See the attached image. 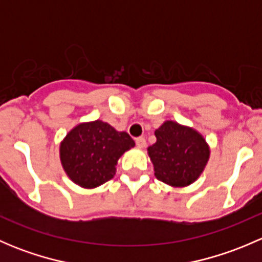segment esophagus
Here are the masks:
<instances>
[{"label": "esophagus", "instance_id": "obj_1", "mask_svg": "<svg viewBox=\"0 0 262 262\" xmlns=\"http://www.w3.org/2000/svg\"><path fill=\"white\" fill-rule=\"evenodd\" d=\"M136 144L138 148H144L147 146L146 138H143V137H139V138L136 139Z\"/></svg>", "mask_w": 262, "mask_h": 262}]
</instances>
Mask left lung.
<instances>
[{
	"instance_id": "8db88e82",
	"label": "left lung",
	"mask_w": 262,
	"mask_h": 262,
	"mask_svg": "<svg viewBox=\"0 0 262 262\" xmlns=\"http://www.w3.org/2000/svg\"><path fill=\"white\" fill-rule=\"evenodd\" d=\"M155 144L148 155L155 166V175L171 186H186L204 170L209 147L196 130L175 121H166L155 132Z\"/></svg>"
}]
</instances>
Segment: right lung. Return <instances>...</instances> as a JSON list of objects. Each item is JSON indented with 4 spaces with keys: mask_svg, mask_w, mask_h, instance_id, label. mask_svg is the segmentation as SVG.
<instances>
[{
    "mask_svg": "<svg viewBox=\"0 0 262 262\" xmlns=\"http://www.w3.org/2000/svg\"><path fill=\"white\" fill-rule=\"evenodd\" d=\"M134 147L125 132L101 120L80 124L60 144V161L70 179L87 189L112 180L119 157Z\"/></svg>",
    "mask_w": 262,
    "mask_h": 262,
    "instance_id": "obj_1",
    "label": "right lung"
}]
</instances>
